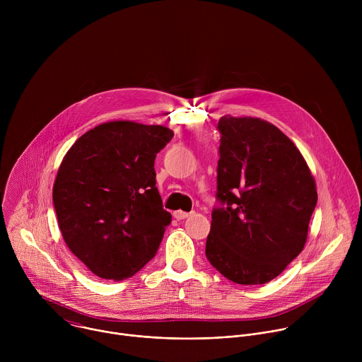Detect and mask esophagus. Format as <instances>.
Masks as SVG:
<instances>
[{
    "instance_id": "esophagus-1",
    "label": "esophagus",
    "mask_w": 362,
    "mask_h": 362,
    "mask_svg": "<svg viewBox=\"0 0 362 362\" xmlns=\"http://www.w3.org/2000/svg\"><path fill=\"white\" fill-rule=\"evenodd\" d=\"M192 214H189V212H183V211H176L175 214H173V216L177 219V221H182V219H186V218H189Z\"/></svg>"
}]
</instances>
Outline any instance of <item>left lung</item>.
I'll use <instances>...</instances> for the list:
<instances>
[{"mask_svg": "<svg viewBox=\"0 0 362 362\" xmlns=\"http://www.w3.org/2000/svg\"><path fill=\"white\" fill-rule=\"evenodd\" d=\"M218 200L206 257L225 278L261 285L302 252L317 206L315 179L293 141L257 117L223 116Z\"/></svg>", "mask_w": 362, "mask_h": 362, "instance_id": "obj_1", "label": "left lung"}]
</instances>
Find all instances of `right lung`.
Segmentation results:
<instances>
[{
  "instance_id": "1",
  "label": "right lung",
  "mask_w": 362,
  "mask_h": 362,
  "mask_svg": "<svg viewBox=\"0 0 362 362\" xmlns=\"http://www.w3.org/2000/svg\"><path fill=\"white\" fill-rule=\"evenodd\" d=\"M172 137L165 126L115 120L66 153L53 186L59 228L94 275L122 281L156 255L172 215L156 187L154 159Z\"/></svg>"
}]
</instances>
